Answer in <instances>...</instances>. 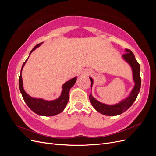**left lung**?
Returning a JSON list of instances; mask_svg holds the SVG:
<instances>
[{
    "mask_svg": "<svg viewBox=\"0 0 156 156\" xmlns=\"http://www.w3.org/2000/svg\"><path fill=\"white\" fill-rule=\"evenodd\" d=\"M122 57L131 67L133 72V77L135 82V86L130 93L129 96L125 100L115 105H107L96 100L92 94L89 96V100L92 105L95 109L101 114L107 116H116L123 113L132 105L135 101L140 91L141 79L140 75V65L135 59L134 54L129 49H126V53L122 55ZM91 81V88L93 84V79L90 77Z\"/></svg>",
    "mask_w": 156,
    "mask_h": 156,
    "instance_id": "8db88e82",
    "label": "left lung"
}]
</instances>
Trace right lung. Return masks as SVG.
<instances>
[{
    "label": "right lung",
    "instance_id": "obj_1",
    "mask_svg": "<svg viewBox=\"0 0 156 156\" xmlns=\"http://www.w3.org/2000/svg\"><path fill=\"white\" fill-rule=\"evenodd\" d=\"M40 43L36 45L34 48L30 51V55L32 52L35 50L41 44ZM28 58L25 60V62L23 64L22 68L21 69V74L19 79V87H20V92L22 94V96L25 102L27 103L30 109L36 113L37 115L44 116H55L59 114L61 112H62L64 108L66 106L67 103L69 100V92L70 88H72L76 82L77 77H75L72 79L69 80L66 83H64L62 86V91L61 93L60 96L53 101H46L41 98H34L30 97L29 94H27L23 89V80L21 76L22 69L24 67L25 63Z\"/></svg>",
    "mask_w": 156,
    "mask_h": 156
}]
</instances>
